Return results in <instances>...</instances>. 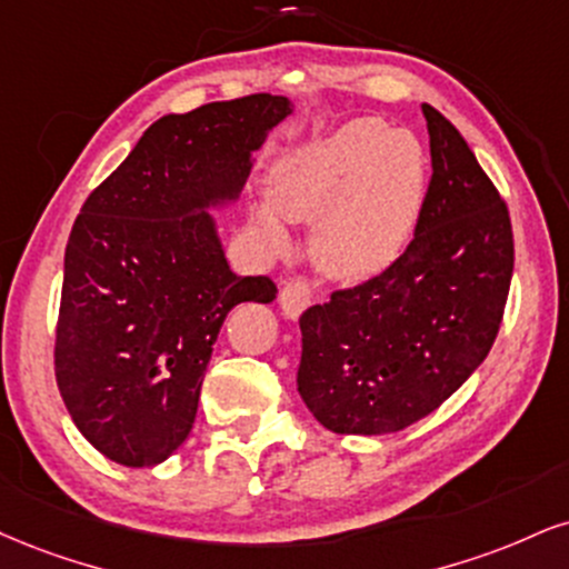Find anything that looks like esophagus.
<instances>
[{
	"instance_id": "obj_1",
	"label": "esophagus",
	"mask_w": 569,
	"mask_h": 569,
	"mask_svg": "<svg viewBox=\"0 0 569 569\" xmlns=\"http://www.w3.org/2000/svg\"><path fill=\"white\" fill-rule=\"evenodd\" d=\"M310 299H312L310 286H307L305 280H289V283H286L278 293L280 310H283V315L289 320H297L299 315L310 307Z\"/></svg>"
}]
</instances>
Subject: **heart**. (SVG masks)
<instances>
[{
  "mask_svg": "<svg viewBox=\"0 0 569 569\" xmlns=\"http://www.w3.org/2000/svg\"><path fill=\"white\" fill-rule=\"evenodd\" d=\"M429 188V156L416 134L355 119L291 150L272 169L270 201L251 211L264 246L289 251V222H315L310 254L339 283H366L408 249Z\"/></svg>",
  "mask_w": 569,
  "mask_h": 569,
  "instance_id": "b5f03b06",
  "label": "heart"
}]
</instances>
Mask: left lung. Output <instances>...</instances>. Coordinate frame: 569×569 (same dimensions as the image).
<instances>
[{
	"label": "left lung",
	"mask_w": 569,
	"mask_h": 569,
	"mask_svg": "<svg viewBox=\"0 0 569 569\" xmlns=\"http://www.w3.org/2000/svg\"><path fill=\"white\" fill-rule=\"evenodd\" d=\"M421 111L432 180L413 241L379 278L299 318V395L337 435L400 432L440 408L488 358L509 297L506 203L461 132Z\"/></svg>",
	"instance_id": "obj_1"
}]
</instances>
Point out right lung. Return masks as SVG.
I'll return each instance as SVG.
<instances>
[{"mask_svg": "<svg viewBox=\"0 0 569 569\" xmlns=\"http://www.w3.org/2000/svg\"><path fill=\"white\" fill-rule=\"evenodd\" d=\"M291 113L262 92L161 116L73 222L54 376L84 440L121 467H156L188 440L228 312L276 299L270 278L230 270L214 214Z\"/></svg>", "mask_w": 569, "mask_h": 569, "instance_id": "obj_1", "label": "right lung"}]
</instances>
